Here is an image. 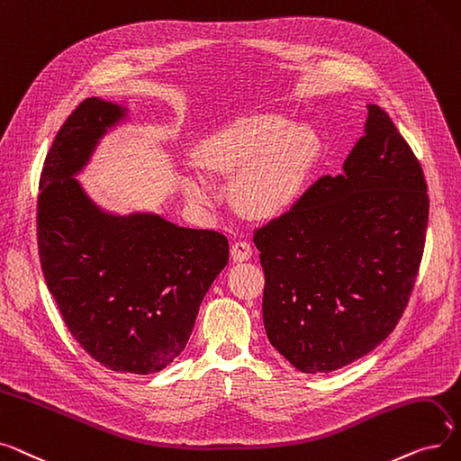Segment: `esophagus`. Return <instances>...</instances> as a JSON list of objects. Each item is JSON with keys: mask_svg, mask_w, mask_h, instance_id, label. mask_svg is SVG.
<instances>
[{"mask_svg": "<svg viewBox=\"0 0 461 461\" xmlns=\"http://www.w3.org/2000/svg\"><path fill=\"white\" fill-rule=\"evenodd\" d=\"M230 253H232V258L236 262H242V260H248L253 255V248H251L249 242H246V240H238V242L232 244Z\"/></svg>", "mask_w": 461, "mask_h": 461, "instance_id": "1", "label": "esophagus"}]
</instances>
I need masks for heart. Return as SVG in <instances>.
Here are the masks:
<instances>
[{"instance_id": "heart-1", "label": "heart", "mask_w": 461, "mask_h": 461, "mask_svg": "<svg viewBox=\"0 0 461 461\" xmlns=\"http://www.w3.org/2000/svg\"><path fill=\"white\" fill-rule=\"evenodd\" d=\"M313 151L315 137L310 129L293 127L283 116L253 114L204 140L199 163L215 176H240V208L257 217H270L296 199ZM189 194L204 206L213 199L203 178L191 180Z\"/></svg>"}]
</instances>
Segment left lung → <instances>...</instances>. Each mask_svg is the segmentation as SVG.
<instances>
[{"instance_id":"8db88e82","label":"left lung","mask_w":461,"mask_h":461,"mask_svg":"<svg viewBox=\"0 0 461 461\" xmlns=\"http://www.w3.org/2000/svg\"><path fill=\"white\" fill-rule=\"evenodd\" d=\"M366 135L339 176L253 230L270 343L303 374L374 350L402 319L426 244L428 185L390 116L369 104Z\"/></svg>"}]
</instances>
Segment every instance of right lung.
I'll return each mask as SVG.
<instances>
[{"mask_svg": "<svg viewBox=\"0 0 461 461\" xmlns=\"http://www.w3.org/2000/svg\"><path fill=\"white\" fill-rule=\"evenodd\" d=\"M123 116L90 97L65 120L39 178L37 246L61 319L94 360L148 375L185 348L201 302L229 262V240L159 215L101 212L73 174Z\"/></svg>", "mask_w": 461, "mask_h": 461, "instance_id": "obj_1", "label": "right lung"}]
</instances>
